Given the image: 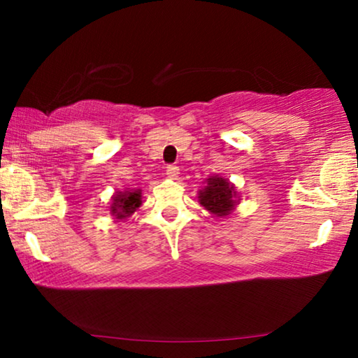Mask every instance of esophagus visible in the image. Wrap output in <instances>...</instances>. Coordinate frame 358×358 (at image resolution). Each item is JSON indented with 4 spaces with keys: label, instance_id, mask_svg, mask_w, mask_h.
<instances>
[{
    "label": "esophagus",
    "instance_id": "34e87169",
    "mask_svg": "<svg viewBox=\"0 0 358 358\" xmlns=\"http://www.w3.org/2000/svg\"><path fill=\"white\" fill-rule=\"evenodd\" d=\"M166 174H168L169 179H178L179 168H178V166H168V169H166Z\"/></svg>",
    "mask_w": 358,
    "mask_h": 358
}]
</instances>
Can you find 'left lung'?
Segmentation results:
<instances>
[{
  "label": "left lung",
  "mask_w": 358,
  "mask_h": 358,
  "mask_svg": "<svg viewBox=\"0 0 358 358\" xmlns=\"http://www.w3.org/2000/svg\"><path fill=\"white\" fill-rule=\"evenodd\" d=\"M199 202L213 217L227 218L236 210L241 197L229 179L213 174L205 179V185L199 190Z\"/></svg>",
  "instance_id": "left-lung-1"
}]
</instances>
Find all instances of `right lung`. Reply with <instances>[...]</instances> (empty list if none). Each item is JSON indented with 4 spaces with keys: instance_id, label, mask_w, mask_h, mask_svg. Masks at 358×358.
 <instances>
[{
    "instance_id": "right-lung-1",
    "label": "right lung",
    "mask_w": 358,
    "mask_h": 358,
    "mask_svg": "<svg viewBox=\"0 0 358 358\" xmlns=\"http://www.w3.org/2000/svg\"><path fill=\"white\" fill-rule=\"evenodd\" d=\"M110 215L117 222L131 217L141 205V189L117 190L110 197Z\"/></svg>"
}]
</instances>
